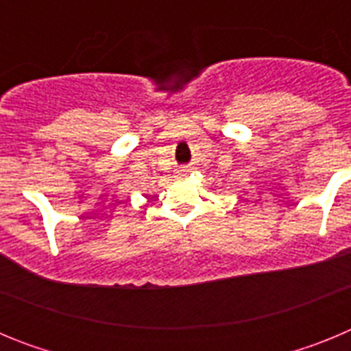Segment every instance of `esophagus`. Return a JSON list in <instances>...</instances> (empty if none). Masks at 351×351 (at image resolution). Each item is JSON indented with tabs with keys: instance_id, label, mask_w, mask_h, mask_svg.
<instances>
[{
	"instance_id": "1",
	"label": "esophagus",
	"mask_w": 351,
	"mask_h": 351,
	"mask_svg": "<svg viewBox=\"0 0 351 351\" xmlns=\"http://www.w3.org/2000/svg\"><path fill=\"white\" fill-rule=\"evenodd\" d=\"M191 172V167H181V169H179V176H186V173H190Z\"/></svg>"
}]
</instances>
